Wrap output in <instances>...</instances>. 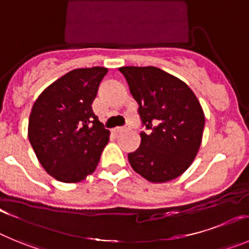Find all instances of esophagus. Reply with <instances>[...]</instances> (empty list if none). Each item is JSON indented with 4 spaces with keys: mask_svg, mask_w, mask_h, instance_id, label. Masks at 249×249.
I'll return each instance as SVG.
<instances>
[{
    "mask_svg": "<svg viewBox=\"0 0 249 249\" xmlns=\"http://www.w3.org/2000/svg\"><path fill=\"white\" fill-rule=\"evenodd\" d=\"M127 129H128V127H127V126H124V127H116V128L112 129V132L117 135V133H122V132L127 131Z\"/></svg>",
    "mask_w": 249,
    "mask_h": 249,
    "instance_id": "34e87169",
    "label": "esophagus"
}]
</instances>
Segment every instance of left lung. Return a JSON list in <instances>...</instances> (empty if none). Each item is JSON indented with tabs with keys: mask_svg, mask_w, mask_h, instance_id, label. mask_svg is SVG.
<instances>
[{
	"mask_svg": "<svg viewBox=\"0 0 249 249\" xmlns=\"http://www.w3.org/2000/svg\"><path fill=\"white\" fill-rule=\"evenodd\" d=\"M138 103L141 146L128 153L132 168L147 181L175 179L195 160L202 142L204 113L192 89L157 67H121Z\"/></svg>",
	"mask_w": 249,
	"mask_h": 249,
	"instance_id": "8db88e82",
	"label": "left lung"
}]
</instances>
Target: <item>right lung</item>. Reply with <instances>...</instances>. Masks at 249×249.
I'll list each match as a JSON object with an SVG mask.
<instances>
[{
	"instance_id": "add662e5",
	"label": "right lung",
	"mask_w": 249,
	"mask_h": 249,
	"mask_svg": "<svg viewBox=\"0 0 249 249\" xmlns=\"http://www.w3.org/2000/svg\"><path fill=\"white\" fill-rule=\"evenodd\" d=\"M107 68H77L50 85L35 102L28 121L30 143L46 172L73 183L96 169L109 140L92 111Z\"/></svg>"
}]
</instances>
